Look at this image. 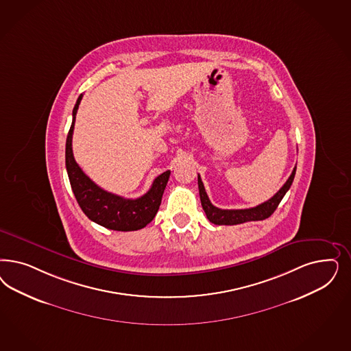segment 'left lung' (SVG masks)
<instances>
[{
    "label": "left lung",
    "mask_w": 351,
    "mask_h": 351,
    "mask_svg": "<svg viewBox=\"0 0 351 351\" xmlns=\"http://www.w3.org/2000/svg\"><path fill=\"white\" fill-rule=\"evenodd\" d=\"M294 174H295V167H294L292 174L289 176V178L284 183L283 187L275 193L271 199H269L267 202L260 204L254 208H248V209H219V208H217L213 204L210 203L208 195L205 193L202 178H200V176H197L200 202L203 205L206 218L215 225H226V226L239 225V223H244V222H249V221L266 219L275 212V209L282 202L284 195L291 189L292 182L294 180Z\"/></svg>",
    "instance_id": "left-lung-1"
}]
</instances>
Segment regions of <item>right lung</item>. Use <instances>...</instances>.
<instances>
[{"mask_svg": "<svg viewBox=\"0 0 351 351\" xmlns=\"http://www.w3.org/2000/svg\"><path fill=\"white\" fill-rule=\"evenodd\" d=\"M81 99L82 94L73 107L72 125L66 142V168L75 197L86 217L101 226L114 231L141 230L147 226L158 213L170 170L156 177L147 193L138 199H125L97 186L80 168L72 152V134Z\"/></svg>", "mask_w": 351, "mask_h": 351, "instance_id": "1", "label": "right lung"}]
</instances>
